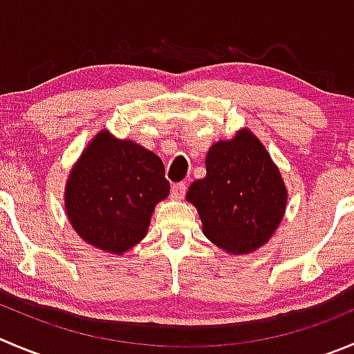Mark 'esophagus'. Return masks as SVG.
Instances as JSON below:
<instances>
[{"mask_svg": "<svg viewBox=\"0 0 354 354\" xmlns=\"http://www.w3.org/2000/svg\"><path fill=\"white\" fill-rule=\"evenodd\" d=\"M185 194H187V185L185 183H174L173 187H171V197L173 198H183Z\"/></svg>", "mask_w": 354, "mask_h": 354, "instance_id": "34e87169", "label": "esophagus"}]
</instances>
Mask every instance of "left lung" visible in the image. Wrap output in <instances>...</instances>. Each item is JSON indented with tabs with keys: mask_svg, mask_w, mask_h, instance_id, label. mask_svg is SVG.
I'll list each match as a JSON object with an SVG mask.
<instances>
[{
	"mask_svg": "<svg viewBox=\"0 0 354 354\" xmlns=\"http://www.w3.org/2000/svg\"><path fill=\"white\" fill-rule=\"evenodd\" d=\"M204 180L187 201L197 207L204 235L221 249L247 254L270 240L282 221L287 192L266 149L250 131L211 147Z\"/></svg>",
	"mask_w": 354,
	"mask_h": 354,
	"instance_id": "obj_1",
	"label": "left lung"
}]
</instances>
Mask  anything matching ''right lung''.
<instances>
[{
    "label": "right lung",
    "instance_id": "obj_1",
    "mask_svg": "<svg viewBox=\"0 0 354 354\" xmlns=\"http://www.w3.org/2000/svg\"><path fill=\"white\" fill-rule=\"evenodd\" d=\"M167 194L169 181L156 153L102 131L68 176L65 209L79 236L121 254L147 235L153 207Z\"/></svg>",
    "mask_w": 354,
    "mask_h": 354
}]
</instances>
